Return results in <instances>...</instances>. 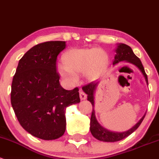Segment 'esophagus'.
<instances>
[{
  "mask_svg": "<svg viewBox=\"0 0 159 159\" xmlns=\"http://www.w3.org/2000/svg\"><path fill=\"white\" fill-rule=\"evenodd\" d=\"M80 96L81 100H84V99H86V98H87L86 94L83 90H80Z\"/></svg>",
  "mask_w": 159,
  "mask_h": 159,
  "instance_id": "34e87169",
  "label": "esophagus"
}]
</instances>
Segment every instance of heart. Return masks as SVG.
<instances>
[{"label":"heart","mask_w":159,"mask_h":159,"mask_svg":"<svg viewBox=\"0 0 159 159\" xmlns=\"http://www.w3.org/2000/svg\"><path fill=\"white\" fill-rule=\"evenodd\" d=\"M62 60L64 67H60V74L70 81L76 82V76L82 73L88 79L97 76L107 61V55L100 49L76 48L66 52Z\"/></svg>","instance_id":"b5f03b06"}]
</instances>
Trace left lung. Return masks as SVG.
I'll use <instances>...</instances> for the list:
<instances>
[{"mask_svg": "<svg viewBox=\"0 0 159 159\" xmlns=\"http://www.w3.org/2000/svg\"><path fill=\"white\" fill-rule=\"evenodd\" d=\"M116 54L115 56V60L113 61V65L116 64V63H118L120 61H126L135 65L139 69L140 71L142 72L143 76H145L146 83H148V77H147V74L145 72V69L142 66V62H141L139 58L135 55V53L132 51V48L129 46L124 43H119L117 49L116 50ZM97 84L98 82H91V83H88V84L85 85V86L82 87L84 93L87 94V100H89L91 102L93 107H94V92L96 90ZM144 118H145V116L140 119L139 122L135 126H133L132 129L126 131V132H111V131L107 130V129L103 128V127L99 125V123L96 120V116H95L94 108H93L90 119V132L93 136L99 141L109 142H117V141H120L123 139L126 138L127 136L131 135L134 131L136 130L141 125L142 121H143Z\"/></svg>", "mask_w": 159, "mask_h": 159, "instance_id": "8db88e82", "label": "left lung"}]
</instances>
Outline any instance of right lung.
Wrapping results in <instances>:
<instances>
[{"instance_id":"obj_1","label":"right lung","mask_w":159,"mask_h":159,"mask_svg":"<svg viewBox=\"0 0 159 159\" xmlns=\"http://www.w3.org/2000/svg\"><path fill=\"white\" fill-rule=\"evenodd\" d=\"M65 41H47L30 49L19 60L11 85V101L20 124L43 140L59 139L66 130L65 111L80 102L79 88L66 90L57 71Z\"/></svg>"}]
</instances>
